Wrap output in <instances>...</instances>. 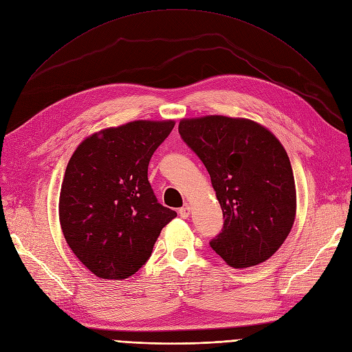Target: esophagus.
Segmentation results:
<instances>
[{
  "instance_id": "esophagus-1",
  "label": "esophagus",
  "mask_w": 352,
  "mask_h": 352,
  "mask_svg": "<svg viewBox=\"0 0 352 352\" xmlns=\"http://www.w3.org/2000/svg\"><path fill=\"white\" fill-rule=\"evenodd\" d=\"M178 214H179V216H181L182 219H187V217H190V206H188V204H186L184 207H181V208L178 210Z\"/></svg>"
}]
</instances>
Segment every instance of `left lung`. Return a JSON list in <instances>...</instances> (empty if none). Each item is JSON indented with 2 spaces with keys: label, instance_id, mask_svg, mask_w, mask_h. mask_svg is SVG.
I'll use <instances>...</instances> for the list:
<instances>
[{
  "label": "left lung",
  "instance_id": "1",
  "mask_svg": "<svg viewBox=\"0 0 352 352\" xmlns=\"http://www.w3.org/2000/svg\"><path fill=\"white\" fill-rule=\"evenodd\" d=\"M178 132L207 168L223 210L211 249L236 269L267 261L290 233L296 211L282 144L253 120L220 115L181 120Z\"/></svg>",
  "mask_w": 352,
  "mask_h": 352
}]
</instances>
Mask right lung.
Segmentation results:
<instances>
[{
    "instance_id": "obj_1",
    "label": "right lung",
    "mask_w": 352,
    "mask_h": 352,
    "mask_svg": "<svg viewBox=\"0 0 352 352\" xmlns=\"http://www.w3.org/2000/svg\"><path fill=\"white\" fill-rule=\"evenodd\" d=\"M174 120H135L86 138L72 155L58 217L76 257L100 279H126L177 212L158 203L148 165Z\"/></svg>"
}]
</instances>
